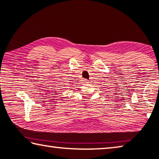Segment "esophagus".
<instances>
[{"label": "esophagus", "mask_w": 159, "mask_h": 159, "mask_svg": "<svg viewBox=\"0 0 159 159\" xmlns=\"http://www.w3.org/2000/svg\"><path fill=\"white\" fill-rule=\"evenodd\" d=\"M83 83H84V84H88V80H86V79H84L83 80Z\"/></svg>", "instance_id": "esophagus-1"}]
</instances>
